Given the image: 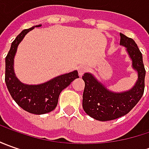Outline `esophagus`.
I'll list each match as a JSON object with an SVG mask.
<instances>
[{"mask_svg":"<svg viewBox=\"0 0 149 149\" xmlns=\"http://www.w3.org/2000/svg\"><path fill=\"white\" fill-rule=\"evenodd\" d=\"M87 67L84 65H81L79 67V69H78V73H79V76H82L85 73V72L87 71Z\"/></svg>","mask_w":149,"mask_h":149,"instance_id":"esophagus-1","label":"esophagus"}]
</instances>
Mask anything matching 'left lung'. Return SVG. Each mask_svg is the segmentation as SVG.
Masks as SVG:
<instances>
[{
	"label": "left lung",
	"mask_w": 149,
	"mask_h": 149,
	"mask_svg": "<svg viewBox=\"0 0 149 149\" xmlns=\"http://www.w3.org/2000/svg\"><path fill=\"white\" fill-rule=\"evenodd\" d=\"M120 45L127 48L133 61V67L138 71L139 79L134 87L123 93L109 91L89 73L82 76L84 81L83 109L90 117L100 121L113 120L127 114L140 100L144 92L146 70L143 55L137 44L132 39L120 33Z\"/></svg>",
	"instance_id": "left-lung-1"
}]
</instances>
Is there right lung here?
<instances>
[{
	"instance_id": "1",
	"label": "right lung",
	"mask_w": 149,
	"mask_h": 149,
	"mask_svg": "<svg viewBox=\"0 0 149 149\" xmlns=\"http://www.w3.org/2000/svg\"><path fill=\"white\" fill-rule=\"evenodd\" d=\"M36 26H40V25ZM34 28L31 27L22 31L11 43L10 49L6 57L5 81L11 97L18 105L29 113L43 114L54 110L58 104L60 92L70 85L74 79L79 78V75L75 70L39 85H27L18 80L13 70L14 56L22 39Z\"/></svg>"
}]
</instances>
